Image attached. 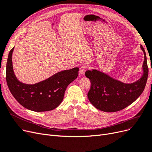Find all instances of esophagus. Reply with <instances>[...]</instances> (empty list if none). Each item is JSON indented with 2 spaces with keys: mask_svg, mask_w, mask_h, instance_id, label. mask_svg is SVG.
<instances>
[{
  "mask_svg": "<svg viewBox=\"0 0 152 152\" xmlns=\"http://www.w3.org/2000/svg\"><path fill=\"white\" fill-rule=\"evenodd\" d=\"M86 66H81L80 67V73L81 75H84L85 72L86 71Z\"/></svg>",
  "mask_w": 152,
  "mask_h": 152,
  "instance_id": "obj_1",
  "label": "esophagus"
}]
</instances>
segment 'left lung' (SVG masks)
<instances>
[{
  "instance_id": "left-lung-1",
  "label": "left lung",
  "mask_w": 152,
  "mask_h": 152,
  "mask_svg": "<svg viewBox=\"0 0 152 152\" xmlns=\"http://www.w3.org/2000/svg\"><path fill=\"white\" fill-rule=\"evenodd\" d=\"M141 48L145 56L144 73L139 80L131 84L121 83L96 70L85 72L91 82L88 98L96 109L107 112L119 111L133 103L143 93L148 79V67L142 45Z\"/></svg>"
}]
</instances>
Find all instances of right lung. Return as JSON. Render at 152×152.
I'll return each mask as SVG.
<instances>
[{
    "label": "right lung",
    "mask_w": 152,
    "mask_h": 152,
    "mask_svg": "<svg viewBox=\"0 0 152 152\" xmlns=\"http://www.w3.org/2000/svg\"><path fill=\"white\" fill-rule=\"evenodd\" d=\"M9 52L6 77L9 89L15 99L25 108L35 112H45L56 109L62 102L67 86L78 75L77 67L57 73L47 80L35 85L19 82L14 74L12 54Z\"/></svg>",
    "instance_id": "1"
}]
</instances>
